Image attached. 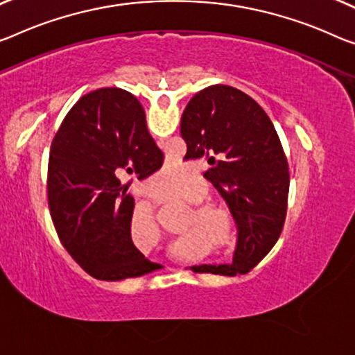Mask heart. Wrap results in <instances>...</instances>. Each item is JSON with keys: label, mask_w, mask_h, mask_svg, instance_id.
I'll return each mask as SVG.
<instances>
[{"label": "heart", "mask_w": 355, "mask_h": 355, "mask_svg": "<svg viewBox=\"0 0 355 355\" xmlns=\"http://www.w3.org/2000/svg\"><path fill=\"white\" fill-rule=\"evenodd\" d=\"M174 170L171 168H162V170L157 173V178H165L168 174H171ZM206 190V184L203 181H198L193 189L190 190L189 195H185V198H198V196L203 195ZM193 209H189L187 214L184 216L182 225H187L190 228H198V230H209V228L214 225V217L211 216H228V208L227 205L223 203L222 200L216 198H206V200H198L192 205ZM154 216L152 208L147 205L138 206L135 209V219H150Z\"/></svg>", "instance_id": "heart-1"}]
</instances>
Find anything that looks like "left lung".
<instances>
[{
  "instance_id": "1",
  "label": "left lung",
  "mask_w": 355,
  "mask_h": 355,
  "mask_svg": "<svg viewBox=\"0 0 355 355\" xmlns=\"http://www.w3.org/2000/svg\"><path fill=\"white\" fill-rule=\"evenodd\" d=\"M185 159H206L205 178L230 208L238 228L230 263L193 265L195 272L234 276L254 268L282 232L288 166L270 117L244 92L209 85L195 94L181 117Z\"/></svg>"
}]
</instances>
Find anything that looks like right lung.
I'll use <instances>...</instances> for the list:
<instances>
[{"mask_svg": "<svg viewBox=\"0 0 355 355\" xmlns=\"http://www.w3.org/2000/svg\"><path fill=\"white\" fill-rule=\"evenodd\" d=\"M162 165L144 109L130 92H90L67 114L49 157V208L60 241L90 276L121 281L162 268L133 244L135 200L123 184Z\"/></svg>", "mask_w": 355, "mask_h": 355, "instance_id": "right-lung-1", "label": "right lung"}]
</instances>
